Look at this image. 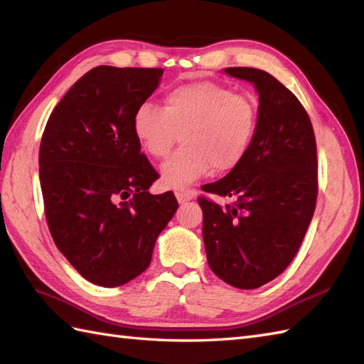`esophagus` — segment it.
I'll use <instances>...</instances> for the list:
<instances>
[{"label": "esophagus", "mask_w": 364, "mask_h": 364, "mask_svg": "<svg viewBox=\"0 0 364 364\" xmlns=\"http://www.w3.org/2000/svg\"><path fill=\"white\" fill-rule=\"evenodd\" d=\"M174 194H176V199H178V202H179V203H185V202H188V200L191 199V194H190L188 191L176 190V191H174Z\"/></svg>", "instance_id": "esophagus-1"}]
</instances>
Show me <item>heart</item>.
I'll return each instance as SVG.
<instances>
[{
    "label": "heart",
    "mask_w": 364,
    "mask_h": 364,
    "mask_svg": "<svg viewBox=\"0 0 364 364\" xmlns=\"http://www.w3.org/2000/svg\"><path fill=\"white\" fill-rule=\"evenodd\" d=\"M257 104L231 87L198 81L170 88L162 109L150 102L137 107L133 133L142 150L154 159L168 156L182 134L183 149L161 168L166 188L183 190L213 166L214 173L234 170L247 154L257 129Z\"/></svg>",
    "instance_id": "obj_1"
}]
</instances>
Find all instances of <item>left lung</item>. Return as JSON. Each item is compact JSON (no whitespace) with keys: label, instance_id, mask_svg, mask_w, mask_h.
Returning <instances> with one entry per match:
<instances>
[{"label":"left lung","instance_id":"obj_1","mask_svg":"<svg viewBox=\"0 0 364 364\" xmlns=\"http://www.w3.org/2000/svg\"><path fill=\"white\" fill-rule=\"evenodd\" d=\"M225 72L254 84L257 129L243 161L202 188L235 199L220 206L200 196L202 234L215 276L255 289L288 268L306 234L318 193L317 144L304 107L272 75L251 67Z\"/></svg>","mask_w":364,"mask_h":364}]
</instances>
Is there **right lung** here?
<instances>
[{
  "label": "right lung",
  "mask_w": 364,
  "mask_h": 364,
  "mask_svg": "<svg viewBox=\"0 0 364 364\" xmlns=\"http://www.w3.org/2000/svg\"><path fill=\"white\" fill-rule=\"evenodd\" d=\"M162 68L97 65L58 102L39 146V181L53 242L81 276L121 287L151 262L171 220V191L150 194L158 171L133 133L137 107Z\"/></svg>",
  "instance_id": "1"
}]
</instances>
